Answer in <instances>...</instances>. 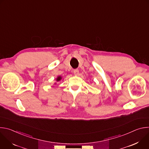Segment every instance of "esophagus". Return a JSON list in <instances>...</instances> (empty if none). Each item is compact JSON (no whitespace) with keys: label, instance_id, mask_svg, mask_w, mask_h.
I'll return each instance as SVG.
<instances>
[{"label":"esophagus","instance_id":"obj_1","mask_svg":"<svg viewBox=\"0 0 149 149\" xmlns=\"http://www.w3.org/2000/svg\"><path fill=\"white\" fill-rule=\"evenodd\" d=\"M78 73H79V70H78V69H75V70H74V74H75V75H78Z\"/></svg>","mask_w":149,"mask_h":149}]
</instances>
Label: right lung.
Segmentation results:
<instances>
[{
  "label": "right lung",
  "mask_w": 149,
  "mask_h": 149,
  "mask_svg": "<svg viewBox=\"0 0 149 149\" xmlns=\"http://www.w3.org/2000/svg\"><path fill=\"white\" fill-rule=\"evenodd\" d=\"M61 78H62L61 77H58L56 78V81H60V80L61 79Z\"/></svg>",
  "instance_id": "add662e5"
}]
</instances>
